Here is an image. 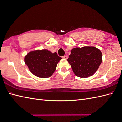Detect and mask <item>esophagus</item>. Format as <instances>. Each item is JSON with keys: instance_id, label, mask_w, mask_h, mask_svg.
<instances>
[{"instance_id": "34e87169", "label": "esophagus", "mask_w": 122, "mask_h": 122, "mask_svg": "<svg viewBox=\"0 0 122 122\" xmlns=\"http://www.w3.org/2000/svg\"><path fill=\"white\" fill-rule=\"evenodd\" d=\"M67 58H68V57H67V56H66V55L64 56H62V58H63V59H67Z\"/></svg>"}]
</instances>
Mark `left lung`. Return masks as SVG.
Masks as SVG:
<instances>
[{
	"label": "left lung",
	"instance_id": "obj_1",
	"mask_svg": "<svg viewBox=\"0 0 122 122\" xmlns=\"http://www.w3.org/2000/svg\"><path fill=\"white\" fill-rule=\"evenodd\" d=\"M67 61L74 74L87 78L95 74L102 62L101 51L94 47L75 48L71 50Z\"/></svg>",
	"mask_w": 122,
	"mask_h": 122
}]
</instances>
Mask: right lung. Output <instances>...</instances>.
<instances>
[{"label":"right lung","instance_id":"1","mask_svg":"<svg viewBox=\"0 0 122 122\" xmlns=\"http://www.w3.org/2000/svg\"><path fill=\"white\" fill-rule=\"evenodd\" d=\"M61 59L56 52L43 49L29 52L25 56L24 61L31 73L37 77L44 78L52 75Z\"/></svg>","mask_w":122,"mask_h":122}]
</instances>
